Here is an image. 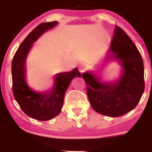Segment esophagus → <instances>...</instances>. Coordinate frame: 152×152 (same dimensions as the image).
I'll return each mask as SVG.
<instances>
[{"label":"esophagus","mask_w":152,"mask_h":152,"mask_svg":"<svg viewBox=\"0 0 152 152\" xmlns=\"http://www.w3.org/2000/svg\"><path fill=\"white\" fill-rule=\"evenodd\" d=\"M85 64L84 63V62H81L80 64H79V70H80V72H84V70H85Z\"/></svg>","instance_id":"1"}]
</instances>
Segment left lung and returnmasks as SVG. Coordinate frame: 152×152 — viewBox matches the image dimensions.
Listing matches in <instances>:
<instances>
[{"mask_svg":"<svg viewBox=\"0 0 152 152\" xmlns=\"http://www.w3.org/2000/svg\"><path fill=\"white\" fill-rule=\"evenodd\" d=\"M110 50L124 67L115 83L102 84L93 73H84L87 94L93 110L110 117H118L136 107L145 89L143 61L138 49L121 27H115Z\"/></svg>","mask_w":152,"mask_h":152,"instance_id":"obj_1","label":"left lung"}]
</instances>
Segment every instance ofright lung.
Returning <instances> with one entry per match:
<instances>
[{
    "label": "right lung",
    "mask_w": 152,
    "mask_h": 152,
    "mask_svg": "<svg viewBox=\"0 0 152 152\" xmlns=\"http://www.w3.org/2000/svg\"><path fill=\"white\" fill-rule=\"evenodd\" d=\"M57 24L56 21L45 22L38 25L25 38L15 53L12 62V91L21 110L31 118L39 121H48L58 115L64 102L65 92L74 77H80L77 68L70 72L59 73L55 76L53 88L49 93L34 92L25 81V62L32 43L49 28Z\"/></svg>",
    "instance_id": "add662e5"
}]
</instances>
